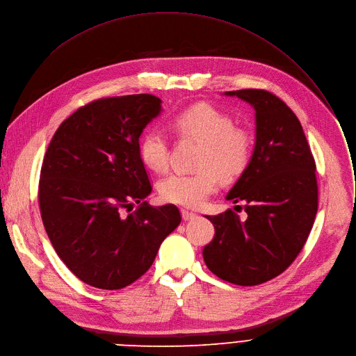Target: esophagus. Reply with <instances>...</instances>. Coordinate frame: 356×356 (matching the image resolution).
I'll return each mask as SVG.
<instances>
[{"instance_id":"esophagus-1","label":"esophagus","mask_w":356,"mask_h":356,"mask_svg":"<svg viewBox=\"0 0 356 356\" xmlns=\"http://www.w3.org/2000/svg\"><path fill=\"white\" fill-rule=\"evenodd\" d=\"M181 217H183L184 221H190V220H195L197 217V214L187 211V210H181Z\"/></svg>"}]
</instances>
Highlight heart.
<instances>
[{"label":"heart","mask_w":356,"mask_h":356,"mask_svg":"<svg viewBox=\"0 0 356 356\" xmlns=\"http://www.w3.org/2000/svg\"><path fill=\"white\" fill-rule=\"evenodd\" d=\"M175 131L200 142L195 173H172L159 183L160 197L168 203L197 209L206 203L222 180L238 177L250 163L252 138L243 127L233 126L229 115L209 104H196L172 119ZM139 156L146 168L163 172L168 168L169 140L159 127L143 134Z\"/></svg>","instance_id":"heart-1"}]
</instances>
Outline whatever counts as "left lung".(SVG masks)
<instances>
[{
  "mask_svg": "<svg viewBox=\"0 0 356 356\" xmlns=\"http://www.w3.org/2000/svg\"><path fill=\"white\" fill-rule=\"evenodd\" d=\"M224 95L255 111L250 163L225 197L244 202L247 217L230 209L207 216L216 234L203 258L218 278L250 286L280 275L302 250L318 210L315 161L298 118L275 95L263 89Z\"/></svg>",
  "mask_w": 356,
  "mask_h": 356,
  "instance_id": "obj_1",
  "label": "left lung"
}]
</instances>
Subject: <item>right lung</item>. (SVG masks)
I'll return each mask as SVG.
<instances>
[{"label":"right lung","instance_id":"add662e5","mask_svg":"<svg viewBox=\"0 0 356 356\" xmlns=\"http://www.w3.org/2000/svg\"><path fill=\"white\" fill-rule=\"evenodd\" d=\"M160 112L161 101L147 93L93 101L60 123L47 149L38 191L44 227L60 260L88 285L135 282L181 221L176 206L145 200L152 186L139 138ZM134 202L138 209L124 215Z\"/></svg>","mask_w":356,"mask_h":356}]
</instances>
